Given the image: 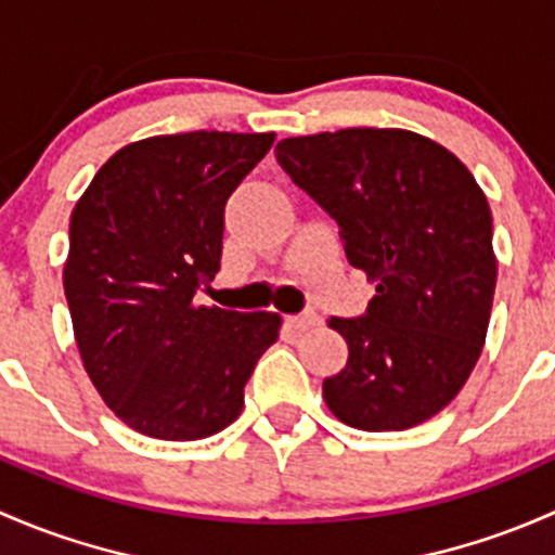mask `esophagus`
Returning <instances> with one entry per match:
<instances>
[{
	"label": "esophagus",
	"mask_w": 555,
	"mask_h": 555,
	"mask_svg": "<svg viewBox=\"0 0 555 555\" xmlns=\"http://www.w3.org/2000/svg\"><path fill=\"white\" fill-rule=\"evenodd\" d=\"M318 323H320V315L315 310H305L301 315H291L288 318V325L294 331H307V328H312V325H318Z\"/></svg>",
	"instance_id": "obj_1"
}]
</instances>
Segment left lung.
Listing matches in <instances>:
<instances>
[{"instance_id": "left-lung-1", "label": "left lung", "mask_w": 555, "mask_h": 555, "mask_svg": "<svg viewBox=\"0 0 555 555\" xmlns=\"http://www.w3.org/2000/svg\"><path fill=\"white\" fill-rule=\"evenodd\" d=\"M275 154L339 224L347 261L376 280L363 315L331 318L350 358L323 379L325 403L374 433L430 420L487 339L496 261L481 186L441 144L396 128L283 139Z\"/></svg>"}]
</instances>
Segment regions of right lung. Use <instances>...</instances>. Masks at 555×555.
<instances>
[{"mask_svg":"<svg viewBox=\"0 0 555 555\" xmlns=\"http://www.w3.org/2000/svg\"><path fill=\"white\" fill-rule=\"evenodd\" d=\"M275 133L194 130L128 144L68 224L64 291L85 371L144 436L197 441L243 409L278 312L197 307L221 267L224 205Z\"/></svg>","mask_w":555,"mask_h":555,"instance_id":"right-lung-1","label":"right lung"}]
</instances>
